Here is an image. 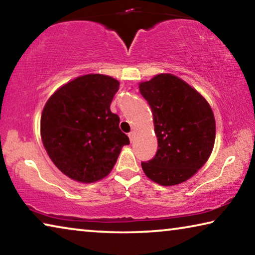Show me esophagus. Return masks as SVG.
Returning <instances> with one entry per match:
<instances>
[{"instance_id":"obj_1","label":"esophagus","mask_w":255,"mask_h":255,"mask_svg":"<svg viewBox=\"0 0 255 255\" xmlns=\"http://www.w3.org/2000/svg\"><path fill=\"white\" fill-rule=\"evenodd\" d=\"M128 136H129V139H130V142H132V140H134V138H135V131H130L128 134Z\"/></svg>"}]
</instances>
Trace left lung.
Instances as JSON below:
<instances>
[{
  "label": "left lung",
  "mask_w": 255,
  "mask_h": 255,
  "mask_svg": "<svg viewBox=\"0 0 255 255\" xmlns=\"http://www.w3.org/2000/svg\"><path fill=\"white\" fill-rule=\"evenodd\" d=\"M152 110L157 138L155 156L142 162L154 183H184L203 167L216 139V120L208 101L179 77L160 74L139 83Z\"/></svg>",
  "instance_id": "left-lung-1"
}]
</instances>
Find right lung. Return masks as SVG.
Returning <instances> with one entry per match:
<instances>
[{
    "label": "right lung",
    "instance_id": "add662e5",
    "mask_svg": "<svg viewBox=\"0 0 255 255\" xmlns=\"http://www.w3.org/2000/svg\"><path fill=\"white\" fill-rule=\"evenodd\" d=\"M118 90L117 79L90 74L64 84L47 100L40 137L52 162L69 178L85 184L104 178L129 144L110 110Z\"/></svg>",
    "mask_w": 255,
    "mask_h": 255
}]
</instances>
